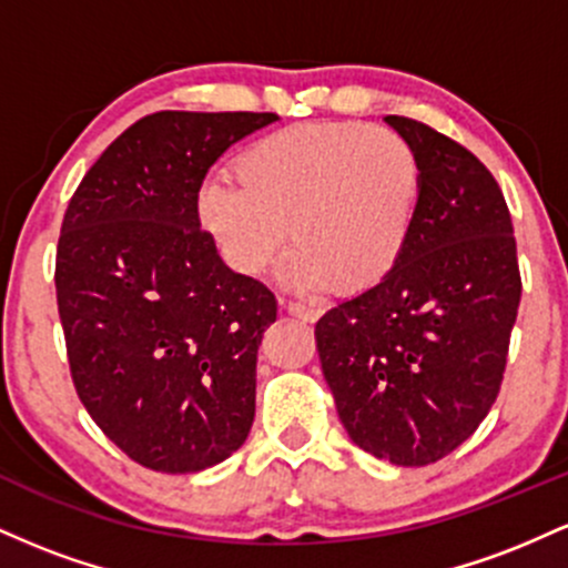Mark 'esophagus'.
<instances>
[{
  "mask_svg": "<svg viewBox=\"0 0 568 568\" xmlns=\"http://www.w3.org/2000/svg\"><path fill=\"white\" fill-rule=\"evenodd\" d=\"M288 312H291L293 317H298V321H304V323H315L317 317L323 315L321 306H315V304H302V302H288Z\"/></svg>",
  "mask_w": 568,
  "mask_h": 568,
  "instance_id": "esophagus-1",
  "label": "esophagus"
}]
</instances>
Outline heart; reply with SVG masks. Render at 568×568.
Returning <instances> with one entry per match:
<instances>
[{
	"label": "heart",
	"instance_id": "heart-1",
	"mask_svg": "<svg viewBox=\"0 0 568 568\" xmlns=\"http://www.w3.org/2000/svg\"><path fill=\"white\" fill-rule=\"evenodd\" d=\"M234 181L200 189L197 219L221 258L262 277L288 240L302 291H363L393 272L414 226L422 171L400 133L357 122L293 125L234 158Z\"/></svg>",
	"mask_w": 568,
	"mask_h": 568
}]
</instances>
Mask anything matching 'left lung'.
<instances>
[{"label":"left lung","mask_w":568,"mask_h":568,"mask_svg":"<svg viewBox=\"0 0 568 568\" xmlns=\"http://www.w3.org/2000/svg\"><path fill=\"white\" fill-rule=\"evenodd\" d=\"M422 171L414 226L387 277L315 325L323 376L355 446L425 467L478 429L497 400L520 304L501 189L465 146L384 116Z\"/></svg>","instance_id":"1"}]
</instances>
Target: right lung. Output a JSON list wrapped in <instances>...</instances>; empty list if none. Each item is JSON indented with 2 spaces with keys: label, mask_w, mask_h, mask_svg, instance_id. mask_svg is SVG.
Returning a JSON list of instances; mask_svg holds the SVG:
<instances>
[{
  "label": "right lung",
  "mask_w": 568,
  "mask_h": 568,
  "mask_svg": "<svg viewBox=\"0 0 568 568\" xmlns=\"http://www.w3.org/2000/svg\"><path fill=\"white\" fill-rule=\"evenodd\" d=\"M277 114L158 112L84 173L63 216L55 291L77 395L106 438L158 473L243 446L275 293L232 272L197 194L232 143Z\"/></svg>",
  "instance_id": "right-lung-1"
}]
</instances>
